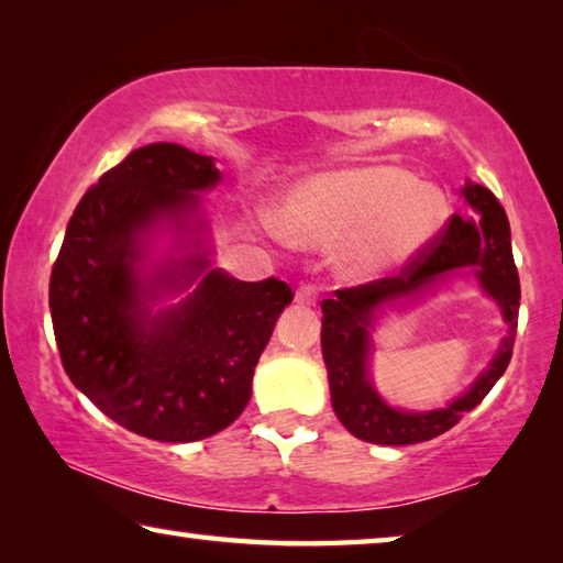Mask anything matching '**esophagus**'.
Returning a JSON list of instances; mask_svg holds the SVG:
<instances>
[{"instance_id": "1", "label": "esophagus", "mask_w": 563, "mask_h": 563, "mask_svg": "<svg viewBox=\"0 0 563 563\" xmlns=\"http://www.w3.org/2000/svg\"><path fill=\"white\" fill-rule=\"evenodd\" d=\"M295 302H298V305H316L318 302V290L312 288V285H300V288L295 290Z\"/></svg>"}]
</instances>
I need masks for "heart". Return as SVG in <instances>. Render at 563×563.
<instances>
[{"label": "heart", "mask_w": 563, "mask_h": 563, "mask_svg": "<svg viewBox=\"0 0 563 563\" xmlns=\"http://www.w3.org/2000/svg\"><path fill=\"white\" fill-rule=\"evenodd\" d=\"M450 218L442 190L417 184L397 166H352L320 174L292 190L280 221L295 243L345 245L347 280H373L427 251Z\"/></svg>", "instance_id": "b5f03b06"}]
</instances>
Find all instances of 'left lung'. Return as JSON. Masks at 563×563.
<instances>
[{
	"instance_id": "1",
	"label": "left lung",
	"mask_w": 563,
	"mask_h": 563,
	"mask_svg": "<svg viewBox=\"0 0 563 563\" xmlns=\"http://www.w3.org/2000/svg\"><path fill=\"white\" fill-rule=\"evenodd\" d=\"M462 198L470 203L464 216L454 213L442 235L434 238L430 253L409 263L395 278H383L357 288L335 290V298L322 300V360L328 367L332 409L345 430L373 444H417L434 440L460 422L504 375L519 320V273L511 255L509 218L489 188L466 180ZM472 269L481 287L498 302L510 330L481 377L446 408L417 413L385 404L368 377L372 330L386 314L434 284Z\"/></svg>"
}]
</instances>
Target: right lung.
I'll return each mask as SVG.
<instances>
[{
	"label": "right lung",
	"mask_w": 563,
	"mask_h": 563,
	"mask_svg": "<svg viewBox=\"0 0 563 563\" xmlns=\"http://www.w3.org/2000/svg\"><path fill=\"white\" fill-rule=\"evenodd\" d=\"M218 184L211 156L178 144L131 151L84 194L52 268L66 375L113 422L156 442H198L235 422L292 302L278 278L243 283L211 268L198 194ZM161 232L172 245L156 256Z\"/></svg>",
	"instance_id": "1"
}]
</instances>
